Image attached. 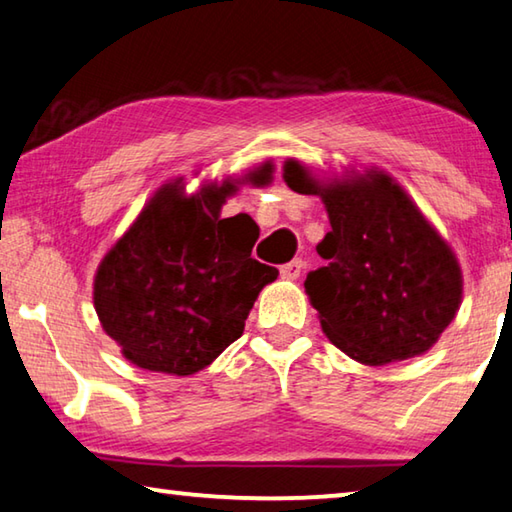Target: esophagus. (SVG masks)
Masks as SVG:
<instances>
[{
  "instance_id": "esophagus-1",
  "label": "esophagus",
  "mask_w": 512,
  "mask_h": 512,
  "mask_svg": "<svg viewBox=\"0 0 512 512\" xmlns=\"http://www.w3.org/2000/svg\"><path fill=\"white\" fill-rule=\"evenodd\" d=\"M302 268H305V262H302V259H291V262L280 266V275L284 280H298Z\"/></svg>"
}]
</instances>
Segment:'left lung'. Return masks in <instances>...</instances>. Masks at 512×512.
Instances as JSON below:
<instances>
[{
    "mask_svg": "<svg viewBox=\"0 0 512 512\" xmlns=\"http://www.w3.org/2000/svg\"><path fill=\"white\" fill-rule=\"evenodd\" d=\"M284 180L323 198L332 223L316 246L327 266L305 280L327 339L370 366L427 352L454 320L463 282L452 248L411 198L384 173L320 187L296 160Z\"/></svg>",
    "mask_w": 512,
    "mask_h": 512,
    "instance_id": "obj_1",
    "label": "left lung"
}]
</instances>
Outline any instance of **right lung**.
Here are the masks:
<instances>
[{"mask_svg":"<svg viewBox=\"0 0 512 512\" xmlns=\"http://www.w3.org/2000/svg\"><path fill=\"white\" fill-rule=\"evenodd\" d=\"M271 176V164L253 173ZM235 185L185 196L180 180L162 187L133 228L103 257L94 309L135 366L194 375L244 334L255 300L277 268L257 262V225L246 214L221 219Z\"/></svg>","mask_w":512,"mask_h":512,"instance_id":"obj_1","label":"right lung"}]
</instances>
